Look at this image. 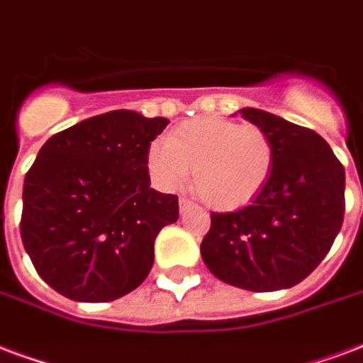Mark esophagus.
<instances>
[{"instance_id": "1", "label": "esophagus", "mask_w": 363, "mask_h": 363, "mask_svg": "<svg viewBox=\"0 0 363 363\" xmlns=\"http://www.w3.org/2000/svg\"><path fill=\"white\" fill-rule=\"evenodd\" d=\"M189 206H191V201H187V199H179V211L185 212Z\"/></svg>"}]
</instances>
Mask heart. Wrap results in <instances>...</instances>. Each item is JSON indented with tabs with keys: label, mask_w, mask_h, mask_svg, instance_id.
Returning <instances> with one entry per match:
<instances>
[{
	"label": "heart",
	"mask_w": 363,
	"mask_h": 363,
	"mask_svg": "<svg viewBox=\"0 0 363 363\" xmlns=\"http://www.w3.org/2000/svg\"><path fill=\"white\" fill-rule=\"evenodd\" d=\"M147 168L160 189H176L189 178L214 211H237L255 201L275 168V145L258 126L223 118H197L152 143Z\"/></svg>",
	"instance_id": "heart-1"
}]
</instances>
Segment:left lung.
I'll list each match as a JSON object with an SVG mask.
<instances>
[{
    "label": "left lung",
    "instance_id": "obj_1",
    "mask_svg": "<svg viewBox=\"0 0 363 363\" xmlns=\"http://www.w3.org/2000/svg\"><path fill=\"white\" fill-rule=\"evenodd\" d=\"M239 113L274 141V174L250 204L212 214L201 256L228 285L281 291L318 268L340 231L345 168L314 130L260 108Z\"/></svg>",
    "mask_w": 363,
    "mask_h": 363
}]
</instances>
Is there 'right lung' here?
I'll return each instance as SVG.
<instances>
[{
	"label": "right lung",
	"mask_w": 363,
	"mask_h": 363,
	"mask_svg": "<svg viewBox=\"0 0 363 363\" xmlns=\"http://www.w3.org/2000/svg\"><path fill=\"white\" fill-rule=\"evenodd\" d=\"M162 116L111 111L51 135L24 178L21 237L49 287L108 302L145 281L155 239L179 216L178 197L151 187L147 152Z\"/></svg>",
	"instance_id": "obj_1"
}]
</instances>
